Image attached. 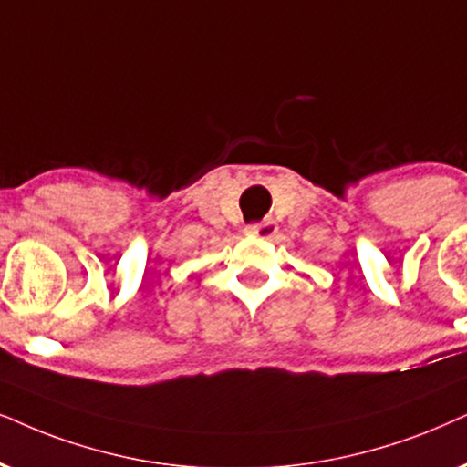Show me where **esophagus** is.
<instances>
[{
	"instance_id": "obj_1",
	"label": "esophagus",
	"mask_w": 467,
	"mask_h": 467,
	"mask_svg": "<svg viewBox=\"0 0 467 467\" xmlns=\"http://www.w3.org/2000/svg\"><path fill=\"white\" fill-rule=\"evenodd\" d=\"M244 233L247 234V237L274 239L275 234H277V223H275V220H271V217H267V220H263V222H258V223H250V226H245Z\"/></svg>"
}]
</instances>
